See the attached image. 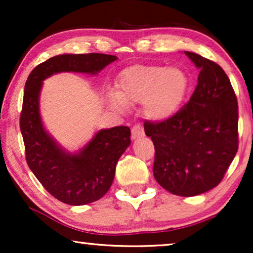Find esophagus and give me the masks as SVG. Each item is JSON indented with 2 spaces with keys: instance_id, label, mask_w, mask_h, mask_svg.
Returning a JSON list of instances; mask_svg holds the SVG:
<instances>
[{
  "instance_id": "34e87169",
  "label": "esophagus",
  "mask_w": 253,
  "mask_h": 253,
  "mask_svg": "<svg viewBox=\"0 0 253 253\" xmlns=\"http://www.w3.org/2000/svg\"><path fill=\"white\" fill-rule=\"evenodd\" d=\"M131 133H132V139H138V138L144 137V129L140 126H134L131 130Z\"/></svg>"
}]
</instances>
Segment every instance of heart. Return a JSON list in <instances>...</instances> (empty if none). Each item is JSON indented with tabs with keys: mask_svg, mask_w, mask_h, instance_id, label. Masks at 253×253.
<instances>
[{
	"mask_svg": "<svg viewBox=\"0 0 253 253\" xmlns=\"http://www.w3.org/2000/svg\"><path fill=\"white\" fill-rule=\"evenodd\" d=\"M116 88L107 95L113 109L122 113L126 107L144 103L148 120L166 122L181 109L191 88V78L181 67L136 64L120 72Z\"/></svg>",
	"mask_w": 253,
	"mask_h": 253,
	"instance_id": "heart-1",
	"label": "heart"
}]
</instances>
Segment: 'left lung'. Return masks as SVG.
I'll return each mask as SVG.
<instances>
[{
	"instance_id": "obj_1",
	"label": "left lung",
	"mask_w": 253,
	"mask_h": 253,
	"mask_svg": "<svg viewBox=\"0 0 253 253\" xmlns=\"http://www.w3.org/2000/svg\"><path fill=\"white\" fill-rule=\"evenodd\" d=\"M199 69L189 102L166 122H145L155 147L154 178L172 195L192 197L210 191L223 178L238 148V106L223 69L191 51Z\"/></svg>"
}]
</instances>
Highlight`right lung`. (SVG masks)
<instances>
[{
	"instance_id": "1",
	"label": "right lung",
	"mask_w": 253,
	"mask_h": 253,
	"mask_svg": "<svg viewBox=\"0 0 253 253\" xmlns=\"http://www.w3.org/2000/svg\"><path fill=\"white\" fill-rule=\"evenodd\" d=\"M116 60L114 55L96 53L57 55L34 68L26 81L20 131L27 165L43 188L68 205H85L106 195L117 161L131 144V131L127 126L99 130L79 151H68L48 132L41 119L43 81L60 72L94 76Z\"/></svg>"
}]
</instances>
